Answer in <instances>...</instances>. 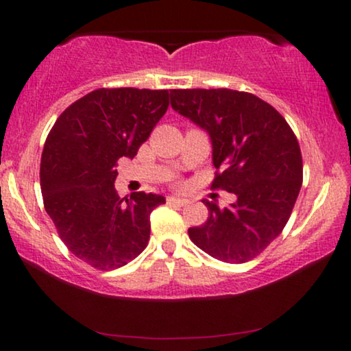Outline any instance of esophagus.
Here are the masks:
<instances>
[{
  "instance_id": "34e87169",
  "label": "esophagus",
  "mask_w": 351,
  "mask_h": 351,
  "mask_svg": "<svg viewBox=\"0 0 351 351\" xmlns=\"http://www.w3.org/2000/svg\"><path fill=\"white\" fill-rule=\"evenodd\" d=\"M167 204H172V206H185V204H189V199L179 198V196H167Z\"/></svg>"
}]
</instances>
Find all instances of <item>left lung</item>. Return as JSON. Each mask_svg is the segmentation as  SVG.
I'll use <instances>...</instances> for the list:
<instances>
[{
  "mask_svg": "<svg viewBox=\"0 0 351 351\" xmlns=\"http://www.w3.org/2000/svg\"><path fill=\"white\" fill-rule=\"evenodd\" d=\"M171 107L209 134L214 189L237 196L227 208L204 199L209 217L189 237L210 257L244 263L286 227L302 186V155L286 119L257 95L233 89H171Z\"/></svg>",
  "mask_w": 351,
  "mask_h": 351,
  "instance_id": "1",
  "label": "left lung"
}]
</instances>
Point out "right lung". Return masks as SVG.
<instances>
[{
    "label": "right lung",
    "instance_id": "right-lung-1",
    "mask_svg": "<svg viewBox=\"0 0 351 351\" xmlns=\"http://www.w3.org/2000/svg\"><path fill=\"white\" fill-rule=\"evenodd\" d=\"M169 107L166 89H95L57 118L40 179L45 209L71 254L99 270L126 265L147 247L150 214L166 198L136 191L119 198V158L137 155Z\"/></svg>",
    "mask_w": 351,
    "mask_h": 351
}]
</instances>
